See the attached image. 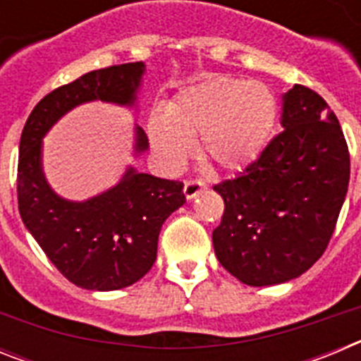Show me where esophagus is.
<instances>
[{
	"mask_svg": "<svg viewBox=\"0 0 361 361\" xmlns=\"http://www.w3.org/2000/svg\"><path fill=\"white\" fill-rule=\"evenodd\" d=\"M204 188H206V184H204L202 180H188V183L184 184V195H186L188 200H193Z\"/></svg>",
	"mask_w": 361,
	"mask_h": 361,
	"instance_id": "1",
	"label": "esophagus"
}]
</instances>
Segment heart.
I'll return each mask as SVG.
<instances>
[{
    "instance_id": "1",
    "label": "heart",
    "mask_w": 361,
    "mask_h": 361,
    "mask_svg": "<svg viewBox=\"0 0 361 361\" xmlns=\"http://www.w3.org/2000/svg\"><path fill=\"white\" fill-rule=\"evenodd\" d=\"M279 106L262 82L213 78L177 95L166 116H153V149L168 166L186 161L191 145L216 171L235 173L253 164L275 130Z\"/></svg>"
}]
</instances>
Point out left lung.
<instances>
[{"label":"left lung","mask_w":361,"mask_h":361,"mask_svg":"<svg viewBox=\"0 0 361 361\" xmlns=\"http://www.w3.org/2000/svg\"><path fill=\"white\" fill-rule=\"evenodd\" d=\"M283 132L233 180L213 190L224 215L213 231L219 262L242 283L298 279L324 255L349 188L342 126L324 99L295 85L282 95Z\"/></svg>","instance_id":"left-lung-1"}]
</instances>
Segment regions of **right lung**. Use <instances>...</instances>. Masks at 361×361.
I'll return each mask as SVG.
<instances>
[{"mask_svg":"<svg viewBox=\"0 0 361 361\" xmlns=\"http://www.w3.org/2000/svg\"><path fill=\"white\" fill-rule=\"evenodd\" d=\"M142 61L88 72L44 95L28 116L18 159V204L25 228L50 262L78 288L117 291L152 269L164 220L184 199L178 180L128 166L116 186L86 200L52 190L43 171V139L70 110L92 101L137 110ZM133 157L148 149L145 130L133 128Z\"/></svg>","mask_w":361,"mask_h":361,"instance_id":"obj_1","label":"right lung"}]
</instances>
